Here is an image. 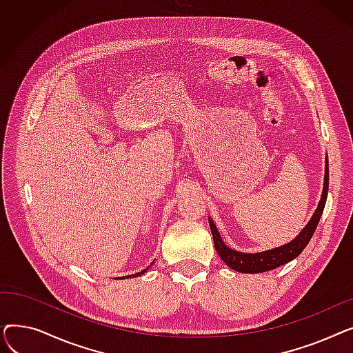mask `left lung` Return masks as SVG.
I'll return each instance as SVG.
<instances>
[{"label":"left lung","mask_w":353,"mask_h":353,"mask_svg":"<svg viewBox=\"0 0 353 353\" xmlns=\"http://www.w3.org/2000/svg\"><path fill=\"white\" fill-rule=\"evenodd\" d=\"M327 190H329V164H327V157H326L322 197L319 201V206L316 210H314L313 216L309 220V223L303 228V230L298 236L292 240V242H289L281 248L266 250V252L243 253V252H237V250L228 248L223 243V240H221L220 233H219L217 228L214 226V221L209 217V225H210V230L213 234V242H214L217 254L229 268H232L233 270L240 272V273H262V272L273 270L276 268H279V266L293 261V259L298 257L302 253V250L307 246L309 240L312 239L314 230H316V228H318L321 216L325 209Z\"/></svg>","instance_id":"left-lung-1"}]
</instances>
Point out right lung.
<instances>
[{
  "instance_id": "obj_1",
  "label": "right lung",
  "mask_w": 353,
  "mask_h": 353,
  "mask_svg": "<svg viewBox=\"0 0 353 353\" xmlns=\"http://www.w3.org/2000/svg\"><path fill=\"white\" fill-rule=\"evenodd\" d=\"M148 270V268H145L144 270H141V272H139V273H134V274H128V276H121V277H119V279H124V277H125V279H128V277H137V276H141V274H144L145 272Z\"/></svg>"
}]
</instances>
